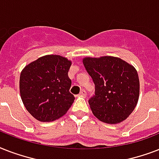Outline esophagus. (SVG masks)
<instances>
[{"label": "esophagus", "mask_w": 159, "mask_h": 159, "mask_svg": "<svg viewBox=\"0 0 159 159\" xmlns=\"http://www.w3.org/2000/svg\"><path fill=\"white\" fill-rule=\"evenodd\" d=\"M80 96H82V97H86V96H87V92H86L84 89H82V91H81V92H80Z\"/></svg>", "instance_id": "1"}]
</instances>
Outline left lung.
Instances as JSON below:
<instances>
[{
	"label": "left lung",
	"instance_id": "8db88e82",
	"mask_svg": "<svg viewBox=\"0 0 159 159\" xmlns=\"http://www.w3.org/2000/svg\"><path fill=\"white\" fill-rule=\"evenodd\" d=\"M82 62L95 84V96L88 101L93 115L112 125L126 120L139 97V79L134 67L112 56L86 57Z\"/></svg>",
	"mask_w": 159,
	"mask_h": 159
}]
</instances>
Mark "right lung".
Masks as SVG:
<instances>
[{"instance_id": "right-lung-1", "label": "right lung", "mask_w": 159, "mask_h": 159, "mask_svg": "<svg viewBox=\"0 0 159 159\" xmlns=\"http://www.w3.org/2000/svg\"><path fill=\"white\" fill-rule=\"evenodd\" d=\"M72 62L60 55H45L21 71L20 93L24 106L34 118L42 122L57 120L74 102L69 90L68 71Z\"/></svg>"}]
</instances>
